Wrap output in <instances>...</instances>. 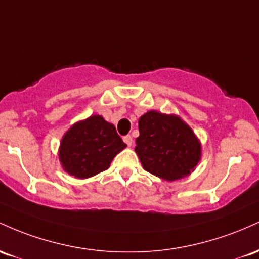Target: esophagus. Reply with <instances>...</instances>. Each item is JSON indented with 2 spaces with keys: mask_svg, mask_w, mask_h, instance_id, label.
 <instances>
[{
  "mask_svg": "<svg viewBox=\"0 0 259 259\" xmlns=\"http://www.w3.org/2000/svg\"><path fill=\"white\" fill-rule=\"evenodd\" d=\"M123 142L127 145H128V147H132V145H133V139H132V137H131V136H126V137H123Z\"/></svg>",
  "mask_w": 259,
  "mask_h": 259,
  "instance_id": "obj_1",
  "label": "esophagus"
}]
</instances>
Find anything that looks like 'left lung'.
<instances>
[{
    "mask_svg": "<svg viewBox=\"0 0 259 259\" xmlns=\"http://www.w3.org/2000/svg\"><path fill=\"white\" fill-rule=\"evenodd\" d=\"M138 127L135 152L145 171L165 181H175L196 170L202 144L180 116L150 110L139 117Z\"/></svg>",
    "mask_w": 259,
    "mask_h": 259,
    "instance_id": "obj_1",
    "label": "left lung"
}]
</instances>
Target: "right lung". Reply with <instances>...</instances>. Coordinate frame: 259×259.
I'll list each match as a JSON object with an SVG mask.
<instances>
[{
  "mask_svg": "<svg viewBox=\"0 0 259 259\" xmlns=\"http://www.w3.org/2000/svg\"><path fill=\"white\" fill-rule=\"evenodd\" d=\"M126 147L114 124L101 115H92L75 122L63 135L59 159L67 174L84 180L109 168Z\"/></svg>",
  "mask_w": 259,
  "mask_h": 259,
  "instance_id": "right-lung-1",
  "label": "right lung"
}]
</instances>
